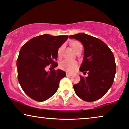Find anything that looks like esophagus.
Masks as SVG:
<instances>
[{
  "label": "esophagus",
  "instance_id": "obj_1",
  "mask_svg": "<svg viewBox=\"0 0 129 129\" xmlns=\"http://www.w3.org/2000/svg\"><path fill=\"white\" fill-rule=\"evenodd\" d=\"M66 76H72V74H71V73H69L68 72L66 73Z\"/></svg>",
  "mask_w": 129,
  "mask_h": 129
}]
</instances>
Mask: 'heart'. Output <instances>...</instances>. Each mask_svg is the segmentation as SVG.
<instances>
[{
    "label": "heart",
    "instance_id": "b5f03b06",
    "mask_svg": "<svg viewBox=\"0 0 129 129\" xmlns=\"http://www.w3.org/2000/svg\"><path fill=\"white\" fill-rule=\"evenodd\" d=\"M72 46L73 49L75 50V52L77 51L78 49L80 48L81 46H82L81 44L79 42H75V43L72 44ZM63 49V46H61L60 48L58 49V56L59 57H61V53H62V50ZM78 67V63L76 61H72V60L70 59H63V61H62L59 63V67L61 69L65 70V71H68V72H72L77 68Z\"/></svg>",
    "mask_w": 129,
    "mask_h": 129
}]
</instances>
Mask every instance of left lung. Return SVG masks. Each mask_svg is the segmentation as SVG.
Segmentation results:
<instances>
[{
    "label": "left lung",
    "mask_w": 129,
    "mask_h": 129,
    "mask_svg": "<svg viewBox=\"0 0 129 129\" xmlns=\"http://www.w3.org/2000/svg\"><path fill=\"white\" fill-rule=\"evenodd\" d=\"M84 47V57L79 70L88 76H80L79 83L74 84L75 93L80 98L93 102L101 98L111 87L116 72L113 53L100 39L86 34L70 36Z\"/></svg>",
    "instance_id": "8db88e82"
}]
</instances>
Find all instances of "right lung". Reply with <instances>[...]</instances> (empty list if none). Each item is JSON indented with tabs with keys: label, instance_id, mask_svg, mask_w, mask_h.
Returning a JSON list of instances; mask_svg holds the SVG:
<instances>
[{
	"label": "right lung",
	"instance_id": "add662e5",
	"mask_svg": "<svg viewBox=\"0 0 129 129\" xmlns=\"http://www.w3.org/2000/svg\"><path fill=\"white\" fill-rule=\"evenodd\" d=\"M68 36L43 35L30 39L21 48L17 61L19 83L26 94L34 100L43 102L56 92L59 81L66 77L63 70H50L58 66L55 62L58 50L67 40Z\"/></svg>",
	"mask_w": 129,
	"mask_h": 129
}]
</instances>
